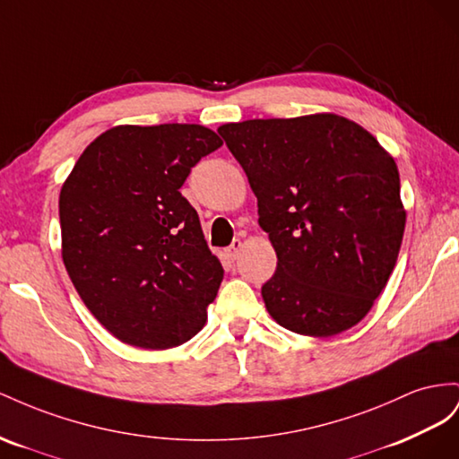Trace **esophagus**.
Segmentation results:
<instances>
[{
	"label": "esophagus",
	"instance_id": "34e87169",
	"mask_svg": "<svg viewBox=\"0 0 459 459\" xmlns=\"http://www.w3.org/2000/svg\"><path fill=\"white\" fill-rule=\"evenodd\" d=\"M240 250H242V240H232V244L227 247V255L230 259H238Z\"/></svg>",
	"mask_w": 459,
	"mask_h": 459
}]
</instances>
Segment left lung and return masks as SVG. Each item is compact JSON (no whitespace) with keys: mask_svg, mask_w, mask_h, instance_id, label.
<instances>
[{"mask_svg":"<svg viewBox=\"0 0 459 459\" xmlns=\"http://www.w3.org/2000/svg\"><path fill=\"white\" fill-rule=\"evenodd\" d=\"M219 134L277 252V271L261 286L269 316L313 338L351 329L385 290L402 246L394 157L334 113L227 123Z\"/></svg>","mask_w":459,"mask_h":459,"instance_id":"1","label":"left lung"}]
</instances>
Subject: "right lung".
<instances>
[{
	"label": "right lung",
	"mask_w": 459,
	"mask_h": 459,
	"mask_svg": "<svg viewBox=\"0 0 459 459\" xmlns=\"http://www.w3.org/2000/svg\"><path fill=\"white\" fill-rule=\"evenodd\" d=\"M221 146L202 125H119L90 143L63 182L65 269L91 316L125 344L175 348L207 321L225 271L178 190Z\"/></svg>",
	"instance_id": "1"
}]
</instances>
